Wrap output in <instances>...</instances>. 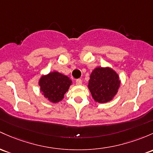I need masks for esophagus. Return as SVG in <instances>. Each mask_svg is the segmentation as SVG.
<instances>
[{
    "mask_svg": "<svg viewBox=\"0 0 153 153\" xmlns=\"http://www.w3.org/2000/svg\"><path fill=\"white\" fill-rule=\"evenodd\" d=\"M75 83L77 85H81L82 84V80L81 79H77L75 80Z\"/></svg>",
    "mask_w": 153,
    "mask_h": 153,
    "instance_id": "34e87169",
    "label": "esophagus"
}]
</instances>
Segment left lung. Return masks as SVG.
<instances>
[{
    "label": "left lung",
    "mask_w": 153,
    "mask_h": 153,
    "mask_svg": "<svg viewBox=\"0 0 153 153\" xmlns=\"http://www.w3.org/2000/svg\"><path fill=\"white\" fill-rule=\"evenodd\" d=\"M120 81L117 74L111 68H97L88 81V88L96 102L105 103L116 94Z\"/></svg>",
    "instance_id": "obj_1"
}]
</instances>
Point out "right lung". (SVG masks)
<instances>
[{
    "mask_svg": "<svg viewBox=\"0 0 153 153\" xmlns=\"http://www.w3.org/2000/svg\"><path fill=\"white\" fill-rule=\"evenodd\" d=\"M71 83V80L68 76L58 72H53L42 76L39 80V85L43 94L53 103L62 100Z\"/></svg>",
    "mask_w": 153,
    "mask_h": 153,
    "instance_id": "obj_1",
    "label": "right lung"
}]
</instances>
